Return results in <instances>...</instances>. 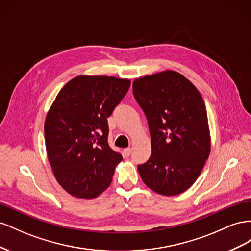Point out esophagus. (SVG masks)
Wrapping results in <instances>:
<instances>
[{
	"label": "esophagus",
	"mask_w": 251,
	"mask_h": 251,
	"mask_svg": "<svg viewBox=\"0 0 251 251\" xmlns=\"http://www.w3.org/2000/svg\"><path fill=\"white\" fill-rule=\"evenodd\" d=\"M131 151H132V149H131V148H126V149H124V154H125V156H126V157L130 156Z\"/></svg>",
	"instance_id": "34e87169"
}]
</instances>
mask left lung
<instances>
[{"mask_svg":"<svg viewBox=\"0 0 251 251\" xmlns=\"http://www.w3.org/2000/svg\"><path fill=\"white\" fill-rule=\"evenodd\" d=\"M132 90L151 138V155L138 165L139 174L159 195H180L197 181L210 153L204 100L195 85L174 70L135 78Z\"/></svg>","mask_w":251,"mask_h":251,"instance_id":"left-lung-1","label":"left lung"}]
</instances>
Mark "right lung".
Instances as JSON below:
<instances>
[{
  "label": "right lung",
  "instance_id": "right-lung-1",
  "mask_svg": "<svg viewBox=\"0 0 251 251\" xmlns=\"http://www.w3.org/2000/svg\"><path fill=\"white\" fill-rule=\"evenodd\" d=\"M129 87L128 78L77 75L64 85L48 110V161L56 181L73 197L94 199L109 187L123 157L107 142V118Z\"/></svg>",
  "mask_w": 251,
  "mask_h": 251
}]
</instances>
